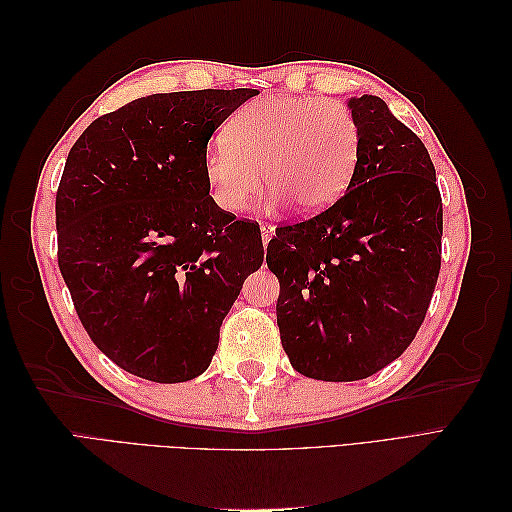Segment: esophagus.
Segmentation results:
<instances>
[{"instance_id": "1", "label": "esophagus", "mask_w": 512, "mask_h": 512, "mask_svg": "<svg viewBox=\"0 0 512 512\" xmlns=\"http://www.w3.org/2000/svg\"><path fill=\"white\" fill-rule=\"evenodd\" d=\"M260 232H262V243L267 245V243L271 241V237H273V226H269V224H262Z\"/></svg>"}]
</instances>
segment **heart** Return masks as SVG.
<instances>
[{
  "mask_svg": "<svg viewBox=\"0 0 512 512\" xmlns=\"http://www.w3.org/2000/svg\"><path fill=\"white\" fill-rule=\"evenodd\" d=\"M361 151L356 117L344 102L312 96H265L228 121L207 147L203 173L213 203L243 211L262 190L299 213H318L342 196Z\"/></svg>",
  "mask_w": 512,
  "mask_h": 512,
  "instance_id": "heart-1",
  "label": "heart"
}]
</instances>
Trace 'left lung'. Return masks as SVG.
<instances>
[{
	"label": "left lung",
	"mask_w": 512,
	"mask_h": 512,
	"mask_svg": "<svg viewBox=\"0 0 512 512\" xmlns=\"http://www.w3.org/2000/svg\"><path fill=\"white\" fill-rule=\"evenodd\" d=\"M348 106L361 151L346 194L275 228L267 247L290 365L324 382L369 378L404 354L442 260V198L423 141L378 96Z\"/></svg>",
	"instance_id": "obj_1"
}]
</instances>
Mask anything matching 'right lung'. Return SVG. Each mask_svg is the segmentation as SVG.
Wrapping results in <instances>:
<instances>
[{
	"label": "right lung",
	"mask_w": 512,
	"mask_h": 512,
	"mask_svg": "<svg viewBox=\"0 0 512 512\" xmlns=\"http://www.w3.org/2000/svg\"><path fill=\"white\" fill-rule=\"evenodd\" d=\"M256 89L153 94L98 117L68 153L55 198L57 262L87 335L130 374H203L265 247L258 222L209 196L211 134Z\"/></svg>",
	"instance_id": "obj_1"
}]
</instances>
